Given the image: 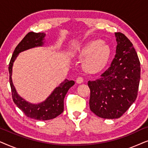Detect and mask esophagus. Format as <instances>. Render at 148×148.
Instances as JSON below:
<instances>
[{"label": "esophagus", "mask_w": 148, "mask_h": 148, "mask_svg": "<svg viewBox=\"0 0 148 148\" xmlns=\"http://www.w3.org/2000/svg\"><path fill=\"white\" fill-rule=\"evenodd\" d=\"M76 82L77 84H82V83L84 82V78L82 77H78L76 79Z\"/></svg>", "instance_id": "34e87169"}]
</instances>
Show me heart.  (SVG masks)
<instances>
[{
  "mask_svg": "<svg viewBox=\"0 0 148 148\" xmlns=\"http://www.w3.org/2000/svg\"><path fill=\"white\" fill-rule=\"evenodd\" d=\"M110 52L108 44L100 40H96L88 42L78 49L76 56L84 58L83 66L87 71L96 72L106 64L110 56Z\"/></svg>",
  "mask_w": 148,
  "mask_h": 148,
  "instance_id": "heart-1",
  "label": "heart"
}]
</instances>
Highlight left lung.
<instances>
[{
  "mask_svg": "<svg viewBox=\"0 0 148 148\" xmlns=\"http://www.w3.org/2000/svg\"><path fill=\"white\" fill-rule=\"evenodd\" d=\"M116 54L108 69L94 81H89L90 108L103 119H118L128 110L137 96L140 62L133 44L116 32Z\"/></svg>",
  "mask_w": 148,
  "mask_h": 148,
  "instance_id": "left-lung-1",
  "label": "left lung"
}]
</instances>
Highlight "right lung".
Here are the masks:
<instances>
[{"instance_id": "1", "label": "right lung", "mask_w": 148, "mask_h": 148, "mask_svg": "<svg viewBox=\"0 0 148 148\" xmlns=\"http://www.w3.org/2000/svg\"><path fill=\"white\" fill-rule=\"evenodd\" d=\"M45 35L44 33L29 32L15 48L9 64V83L14 103L22 110L26 116L39 121H47L54 119L63 112L64 98L69 88L75 84L74 81L65 79L59 86L55 88L51 95L44 102L38 104H30L17 94L11 79L13 62L19 52L36 46L43 45Z\"/></svg>"}]
</instances>
